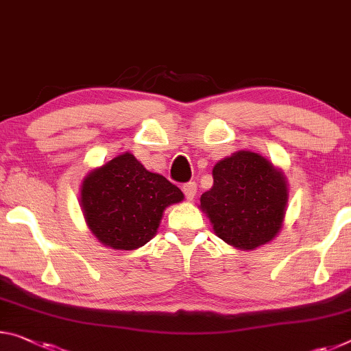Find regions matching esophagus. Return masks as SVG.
I'll return each mask as SVG.
<instances>
[{
  "label": "esophagus",
  "mask_w": 351,
  "mask_h": 351,
  "mask_svg": "<svg viewBox=\"0 0 351 351\" xmlns=\"http://www.w3.org/2000/svg\"><path fill=\"white\" fill-rule=\"evenodd\" d=\"M182 192H184V195H186V198L189 199V202H192L193 198H195V195H197V184L195 182H186L184 186H182Z\"/></svg>",
  "instance_id": "obj_1"
}]
</instances>
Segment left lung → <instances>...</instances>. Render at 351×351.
Masks as SVG:
<instances>
[{"label": "left lung", "mask_w": 351, "mask_h": 351, "mask_svg": "<svg viewBox=\"0 0 351 351\" xmlns=\"http://www.w3.org/2000/svg\"><path fill=\"white\" fill-rule=\"evenodd\" d=\"M214 186L199 198L214 232L239 250L274 241L282 228L287 182L282 171L263 156L237 152L217 162Z\"/></svg>", "instance_id": "1"}]
</instances>
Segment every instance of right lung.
Here are the masks:
<instances>
[{
    "instance_id": "obj_1",
    "label": "right lung",
    "mask_w": 351,
    "mask_h": 351,
    "mask_svg": "<svg viewBox=\"0 0 351 351\" xmlns=\"http://www.w3.org/2000/svg\"><path fill=\"white\" fill-rule=\"evenodd\" d=\"M182 199L180 189L148 171L131 153L92 170L81 186V209L88 230L114 250L145 245L158 232L164 210Z\"/></svg>"
}]
</instances>
